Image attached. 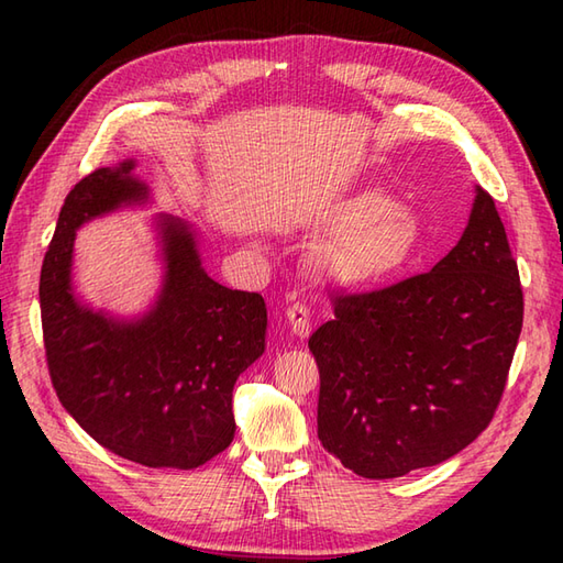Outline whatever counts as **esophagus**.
<instances>
[{
    "mask_svg": "<svg viewBox=\"0 0 563 563\" xmlns=\"http://www.w3.org/2000/svg\"><path fill=\"white\" fill-rule=\"evenodd\" d=\"M288 321L295 336H307L312 331V312H309L305 302H292L288 307Z\"/></svg>",
    "mask_w": 563,
    "mask_h": 563,
    "instance_id": "esophagus-1",
    "label": "esophagus"
}]
</instances>
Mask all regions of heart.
Listing matches in <instances>:
<instances>
[{"label":"heart","instance_id":"1","mask_svg":"<svg viewBox=\"0 0 563 563\" xmlns=\"http://www.w3.org/2000/svg\"><path fill=\"white\" fill-rule=\"evenodd\" d=\"M391 208L394 202L375 190H365L345 208L341 224L351 232L339 239L329 256L343 280H379L409 261L413 249L409 222Z\"/></svg>","mask_w":563,"mask_h":563}]
</instances>
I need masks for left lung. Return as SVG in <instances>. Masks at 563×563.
Instances as JSON below:
<instances>
[{
  "instance_id": "1",
  "label": "left lung",
  "mask_w": 563,
  "mask_h": 563,
  "mask_svg": "<svg viewBox=\"0 0 563 563\" xmlns=\"http://www.w3.org/2000/svg\"><path fill=\"white\" fill-rule=\"evenodd\" d=\"M309 336L321 445L365 479L450 460L504 397L522 329V288L494 198L476 186L470 224L433 271L333 295Z\"/></svg>"
}]
</instances>
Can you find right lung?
Returning <instances> with one entry per match:
<instances>
[{
    "mask_svg": "<svg viewBox=\"0 0 563 563\" xmlns=\"http://www.w3.org/2000/svg\"><path fill=\"white\" fill-rule=\"evenodd\" d=\"M135 162L84 176L59 210L41 268V321L57 399L113 454L145 466L194 470L230 448L236 377L266 351V302L206 273L198 239L172 214L157 220L164 280L137 319H113L71 290L77 230L150 188Z\"/></svg>",
    "mask_w": 563,
    "mask_h": 563,
    "instance_id": "add662e5",
    "label": "right lung"
}]
</instances>
